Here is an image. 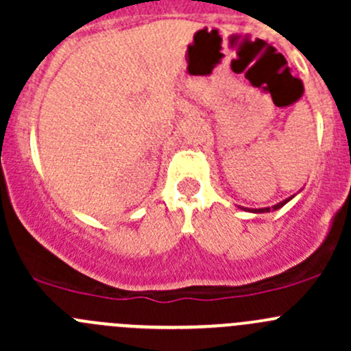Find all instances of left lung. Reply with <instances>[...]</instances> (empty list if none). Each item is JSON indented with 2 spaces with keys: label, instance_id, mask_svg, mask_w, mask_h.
<instances>
[{
  "label": "left lung",
  "instance_id": "8db88e82",
  "mask_svg": "<svg viewBox=\"0 0 351 351\" xmlns=\"http://www.w3.org/2000/svg\"><path fill=\"white\" fill-rule=\"evenodd\" d=\"M292 198H293V195H292V197H289V198H285V200H284V202H280V204L274 205V207H271V208H274V210H277V208L284 207V205L287 204V202H289V200H292ZM253 212H258V214H261V212H270V207H265V208H254Z\"/></svg>",
  "mask_w": 351,
  "mask_h": 351
}]
</instances>
